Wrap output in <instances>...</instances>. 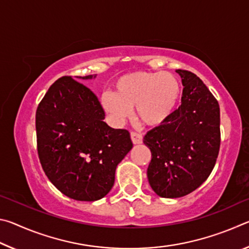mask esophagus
I'll list each match as a JSON object with an SVG mask.
<instances>
[{"label":"esophagus","instance_id":"obj_1","mask_svg":"<svg viewBox=\"0 0 249 249\" xmlns=\"http://www.w3.org/2000/svg\"><path fill=\"white\" fill-rule=\"evenodd\" d=\"M130 138H132L133 144H135V145L142 144V135L140 134V133L132 132V133H130Z\"/></svg>","mask_w":249,"mask_h":249}]
</instances>
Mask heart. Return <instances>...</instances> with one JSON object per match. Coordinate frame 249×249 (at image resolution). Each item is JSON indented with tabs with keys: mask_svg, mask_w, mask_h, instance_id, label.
<instances>
[{
	"mask_svg": "<svg viewBox=\"0 0 249 249\" xmlns=\"http://www.w3.org/2000/svg\"><path fill=\"white\" fill-rule=\"evenodd\" d=\"M181 92V83L175 74L136 71L117 79L113 93L104 92L100 102L116 124L128 119L135 107L137 119L142 124L158 127L170 119Z\"/></svg>",
	"mask_w": 249,
	"mask_h": 249,
	"instance_id": "obj_1",
	"label": "heart"
}]
</instances>
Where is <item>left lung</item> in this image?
Here are the masks:
<instances>
[{
  "mask_svg": "<svg viewBox=\"0 0 249 249\" xmlns=\"http://www.w3.org/2000/svg\"><path fill=\"white\" fill-rule=\"evenodd\" d=\"M182 80L181 105L165 124L149 130V184L159 196L180 197L208 179L220 151V105L191 71L176 70Z\"/></svg>",
  "mask_w": 249,
  "mask_h": 249,
  "instance_id": "1",
  "label": "left lung"
}]
</instances>
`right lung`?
Here are the masks:
<instances>
[{
  "label": "right lung",
  "instance_id": "right-lung-1",
  "mask_svg": "<svg viewBox=\"0 0 249 249\" xmlns=\"http://www.w3.org/2000/svg\"><path fill=\"white\" fill-rule=\"evenodd\" d=\"M77 80L59 78L38 104L37 151L46 176L59 191L73 200L95 201L112 189L116 167L133 142L127 129L103 122L98 96Z\"/></svg>",
  "mask_w": 249,
  "mask_h": 249
}]
</instances>
